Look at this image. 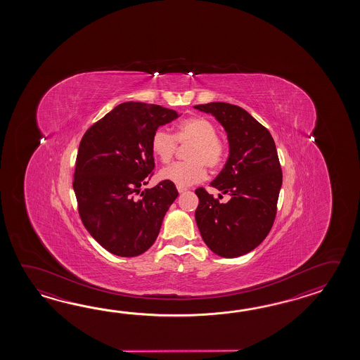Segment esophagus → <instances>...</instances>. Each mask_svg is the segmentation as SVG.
Wrapping results in <instances>:
<instances>
[{"label":"esophagus","mask_w":360,"mask_h":360,"mask_svg":"<svg viewBox=\"0 0 360 360\" xmlns=\"http://www.w3.org/2000/svg\"><path fill=\"white\" fill-rule=\"evenodd\" d=\"M188 191L186 188H184V186H177V191L181 194V193H185V191Z\"/></svg>","instance_id":"1"}]
</instances>
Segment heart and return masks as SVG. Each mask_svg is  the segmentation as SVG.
Here are the masks:
<instances>
[{
  "label": "heart",
  "instance_id": "obj_1",
  "mask_svg": "<svg viewBox=\"0 0 360 360\" xmlns=\"http://www.w3.org/2000/svg\"><path fill=\"white\" fill-rule=\"evenodd\" d=\"M177 143L189 146L185 153L186 162L174 163L162 169L163 180L176 184L177 186H189L206 177V166L216 169L224 160V146L217 139L214 123L205 117H191L176 126L175 135L167 129L154 131L150 146L154 155L162 162L169 163L176 153Z\"/></svg>",
  "mask_w": 360,
  "mask_h": 360
}]
</instances>
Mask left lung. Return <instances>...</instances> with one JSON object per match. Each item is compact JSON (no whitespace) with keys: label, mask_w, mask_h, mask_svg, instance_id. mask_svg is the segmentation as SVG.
Listing matches in <instances>:
<instances>
[{"label":"left lung","mask_w":360,"mask_h":360,"mask_svg":"<svg viewBox=\"0 0 360 360\" xmlns=\"http://www.w3.org/2000/svg\"><path fill=\"white\" fill-rule=\"evenodd\" d=\"M194 108L214 115L226 131L229 158L211 185L230 195L221 203V194L214 198L198 188L195 221L212 252L238 257L260 245L276 220L283 179L276 143L243 108L220 101Z\"/></svg>","instance_id":"obj_1"}]
</instances>
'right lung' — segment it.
<instances>
[{"label": "right lung", "instance_id": "1", "mask_svg": "<svg viewBox=\"0 0 360 360\" xmlns=\"http://www.w3.org/2000/svg\"><path fill=\"white\" fill-rule=\"evenodd\" d=\"M177 117L161 105L127 101L94 123L79 143L73 180L79 217L113 255L134 257L149 250L179 195L167 180L140 191L153 175L154 131Z\"/></svg>", "mask_w": 360, "mask_h": 360}]
</instances>
